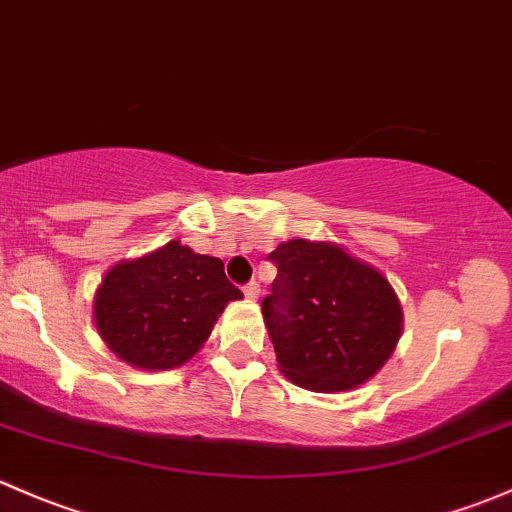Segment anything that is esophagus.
<instances>
[{
    "label": "esophagus",
    "mask_w": 512,
    "mask_h": 512,
    "mask_svg": "<svg viewBox=\"0 0 512 512\" xmlns=\"http://www.w3.org/2000/svg\"><path fill=\"white\" fill-rule=\"evenodd\" d=\"M258 293H261V285H258L256 280H251V283L244 288V295H246V298H249V300H256Z\"/></svg>",
    "instance_id": "esophagus-1"
}]
</instances>
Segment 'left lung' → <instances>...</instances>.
Returning a JSON list of instances; mask_svg holds the SVG:
<instances>
[{"instance_id":"1","label":"left lung","mask_w":512,"mask_h":512,"mask_svg":"<svg viewBox=\"0 0 512 512\" xmlns=\"http://www.w3.org/2000/svg\"><path fill=\"white\" fill-rule=\"evenodd\" d=\"M268 258L278 276L261 310L283 376L317 393L376 376L403 332L388 278L329 241L290 239Z\"/></svg>"}]
</instances>
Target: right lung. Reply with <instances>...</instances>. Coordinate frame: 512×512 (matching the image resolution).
<instances>
[{
  "mask_svg": "<svg viewBox=\"0 0 512 512\" xmlns=\"http://www.w3.org/2000/svg\"><path fill=\"white\" fill-rule=\"evenodd\" d=\"M239 298L219 258L168 241L109 268L95 295V324L126 364L166 371L192 359L227 302Z\"/></svg>",
  "mask_w": 512,
  "mask_h": 512,
  "instance_id": "add662e5",
  "label": "right lung"
}]
</instances>
